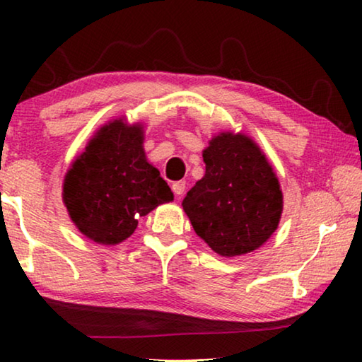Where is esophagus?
<instances>
[{
	"instance_id": "1",
	"label": "esophagus",
	"mask_w": 362,
	"mask_h": 362,
	"mask_svg": "<svg viewBox=\"0 0 362 362\" xmlns=\"http://www.w3.org/2000/svg\"><path fill=\"white\" fill-rule=\"evenodd\" d=\"M173 192L177 194V196H180V194H183V192H185V182H175V183H173Z\"/></svg>"
}]
</instances>
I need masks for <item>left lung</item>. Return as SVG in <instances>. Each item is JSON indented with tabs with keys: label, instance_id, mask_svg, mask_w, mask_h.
Listing matches in <instances>:
<instances>
[{
	"label": "left lung",
	"instance_id": "8db88e82",
	"mask_svg": "<svg viewBox=\"0 0 362 362\" xmlns=\"http://www.w3.org/2000/svg\"><path fill=\"white\" fill-rule=\"evenodd\" d=\"M203 159L204 177L182 201L193 230L222 257L254 252L276 231L283 214L276 173L243 132H218Z\"/></svg>",
	"mask_w": 362,
	"mask_h": 362
}]
</instances>
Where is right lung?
I'll use <instances>...</instances> for the list:
<instances>
[{"mask_svg": "<svg viewBox=\"0 0 362 362\" xmlns=\"http://www.w3.org/2000/svg\"><path fill=\"white\" fill-rule=\"evenodd\" d=\"M142 122L124 116L97 131L66 170L62 199L81 235L103 246L127 240L139 218L174 201L166 180L148 163Z\"/></svg>", "mask_w": 362, "mask_h": 362, "instance_id": "add662e5", "label": "right lung"}]
</instances>
